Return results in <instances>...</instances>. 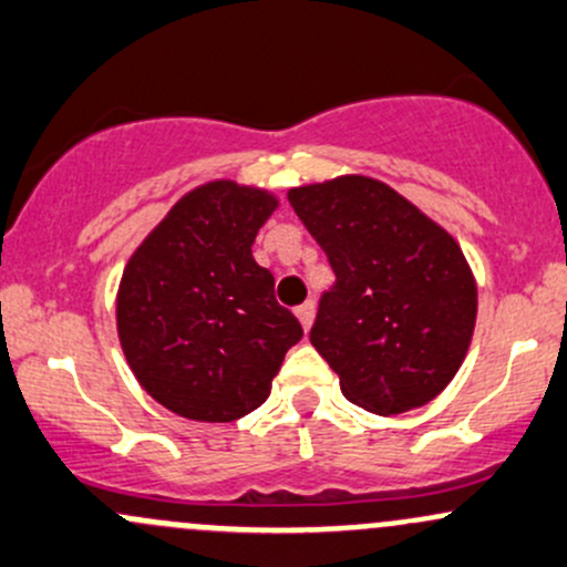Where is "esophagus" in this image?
I'll return each mask as SVG.
<instances>
[{
    "label": "esophagus",
    "mask_w": 567,
    "mask_h": 567,
    "mask_svg": "<svg viewBox=\"0 0 567 567\" xmlns=\"http://www.w3.org/2000/svg\"><path fill=\"white\" fill-rule=\"evenodd\" d=\"M295 313H297V319H300L302 330H310V324H313V316H316V302L313 300L302 302V306L297 308Z\"/></svg>",
    "instance_id": "1"
}]
</instances>
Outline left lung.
<instances>
[{
	"instance_id": "obj_1",
	"label": "left lung",
	"mask_w": 567,
	"mask_h": 567,
	"mask_svg": "<svg viewBox=\"0 0 567 567\" xmlns=\"http://www.w3.org/2000/svg\"><path fill=\"white\" fill-rule=\"evenodd\" d=\"M289 203L334 270L310 343L340 392L379 416L427 405L456 375L476 327L478 289L462 248L368 175L289 188Z\"/></svg>"
}]
</instances>
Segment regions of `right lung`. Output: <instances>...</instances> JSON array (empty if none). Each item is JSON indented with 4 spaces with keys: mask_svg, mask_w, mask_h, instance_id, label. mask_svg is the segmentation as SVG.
<instances>
[{
    "mask_svg": "<svg viewBox=\"0 0 567 567\" xmlns=\"http://www.w3.org/2000/svg\"><path fill=\"white\" fill-rule=\"evenodd\" d=\"M276 194L210 181L184 194L124 267L121 349L140 386L194 422H235L270 394L300 321L251 246Z\"/></svg>",
    "mask_w": 567,
    "mask_h": 567,
    "instance_id": "right-lung-1",
    "label": "right lung"
}]
</instances>
